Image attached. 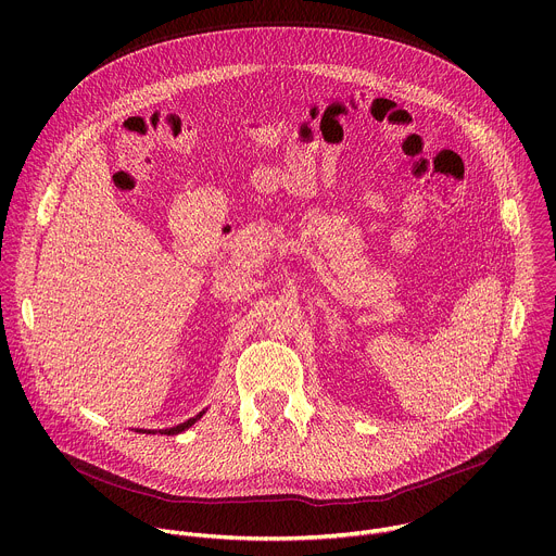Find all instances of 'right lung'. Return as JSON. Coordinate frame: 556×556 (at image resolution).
I'll return each instance as SVG.
<instances>
[{"label": "right lung", "mask_w": 556, "mask_h": 556, "mask_svg": "<svg viewBox=\"0 0 556 556\" xmlns=\"http://www.w3.org/2000/svg\"><path fill=\"white\" fill-rule=\"evenodd\" d=\"M200 416H202V414H200ZM200 416H195V418H189L187 422H182V425H178V427H172V429H165V431H161V433H165V435H176V433H182V431H185V429H189V427H191V425H193V422H195ZM149 433H151V431H149Z\"/></svg>", "instance_id": "right-lung-1"}]
</instances>
